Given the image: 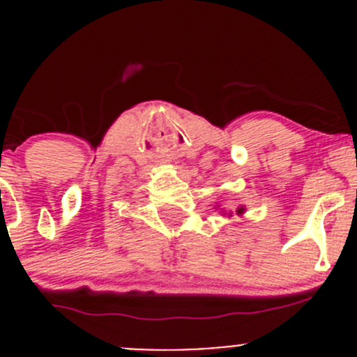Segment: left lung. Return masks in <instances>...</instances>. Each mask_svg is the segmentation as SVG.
<instances>
[{
  "mask_svg": "<svg viewBox=\"0 0 357 357\" xmlns=\"http://www.w3.org/2000/svg\"><path fill=\"white\" fill-rule=\"evenodd\" d=\"M243 212H245V207H243V205H242V207L236 208V214H238V215H242ZM231 214H233V212H228V215H231Z\"/></svg>",
  "mask_w": 357,
  "mask_h": 357,
  "instance_id": "left-lung-1",
  "label": "left lung"
}]
</instances>
